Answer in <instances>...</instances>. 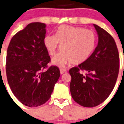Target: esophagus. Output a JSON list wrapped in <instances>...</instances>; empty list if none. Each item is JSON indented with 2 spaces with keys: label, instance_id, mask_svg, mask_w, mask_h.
Returning a JSON list of instances; mask_svg holds the SVG:
<instances>
[{
  "label": "esophagus",
  "instance_id": "esophagus-1",
  "mask_svg": "<svg viewBox=\"0 0 124 124\" xmlns=\"http://www.w3.org/2000/svg\"><path fill=\"white\" fill-rule=\"evenodd\" d=\"M67 71V70H65V69H63V68H60V74H64V72Z\"/></svg>",
  "mask_w": 124,
  "mask_h": 124
}]
</instances>
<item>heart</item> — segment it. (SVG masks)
<instances>
[{
  "mask_svg": "<svg viewBox=\"0 0 124 124\" xmlns=\"http://www.w3.org/2000/svg\"><path fill=\"white\" fill-rule=\"evenodd\" d=\"M96 43L97 36L92 30L68 25L60 26L55 35H47L44 38L45 46L50 55H55L61 46L62 52L52 60L54 65L60 67L86 61L94 52Z\"/></svg>",
  "mask_w": 124,
  "mask_h": 124,
  "instance_id": "1",
  "label": "heart"
}]
</instances>
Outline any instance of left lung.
<instances>
[{
  "label": "left lung",
  "mask_w": 124,
  "mask_h": 124,
  "mask_svg": "<svg viewBox=\"0 0 124 124\" xmlns=\"http://www.w3.org/2000/svg\"><path fill=\"white\" fill-rule=\"evenodd\" d=\"M94 25L98 43L88 60L69 70L70 91L74 100L85 107H94L103 103L112 93L119 71V55L111 35ZM86 74L83 75L82 72Z\"/></svg>",
  "instance_id": "obj_1"
}]
</instances>
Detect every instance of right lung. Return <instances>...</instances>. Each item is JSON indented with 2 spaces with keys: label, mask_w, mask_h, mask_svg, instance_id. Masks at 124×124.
Masks as SVG:
<instances>
[{
  "label": "right lung",
  "mask_w": 124,
  "mask_h": 124,
  "mask_svg": "<svg viewBox=\"0 0 124 124\" xmlns=\"http://www.w3.org/2000/svg\"><path fill=\"white\" fill-rule=\"evenodd\" d=\"M46 24L32 23L11 39L6 57L7 81L21 103L36 107L46 103L60 77V70L51 66L50 57L45 46Z\"/></svg>",
  "instance_id": "obj_1"
}]
</instances>
